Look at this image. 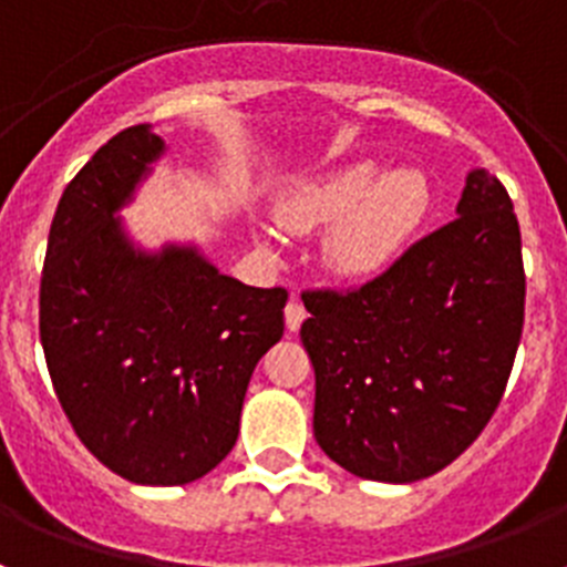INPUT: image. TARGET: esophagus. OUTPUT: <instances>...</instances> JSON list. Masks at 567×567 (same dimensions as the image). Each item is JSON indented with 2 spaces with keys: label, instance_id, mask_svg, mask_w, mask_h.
I'll list each match as a JSON object with an SVG mask.
<instances>
[{
  "label": "esophagus",
  "instance_id": "1",
  "mask_svg": "<svg viewBox=\"0 0 567 567\" xmlns=\"http://www.w3.org/2000/svg\"><path fill=\"white\" fill-rule=\"evenodd\" d=\"M284 318H287V329L289 332H298L300 323H303V318H307V309L300 307L298 300H289L287 309H284Z\"/></svg>",
  "mask_w": 567,
  "mask_h": 567
}]
</instances>
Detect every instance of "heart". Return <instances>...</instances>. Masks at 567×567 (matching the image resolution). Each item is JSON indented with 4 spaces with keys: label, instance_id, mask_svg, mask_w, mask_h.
Instances as JSON below:
<instances>
[{
    "label": "heart",
    "instance_id": "obj_1",
    "mask_svg": "<svg viewBox=\"0 0 567 567\" xmlns=\"http://www.w3.org/2000/svg\"><path fill=\"white\" fill-rule=\"evenodd\" d=\"M432 209V184L417 167L380 173L358 162L300 182L280 202L278 218L292 233L334 224L327 238L329 267L343 278H374L409 244Z\"/></svg>",
    "mask_w": 567,
    "mask_h": 567
}]
</instances>
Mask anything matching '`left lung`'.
<instances>
[{"instance_id": "8db88e82", "label": "left lung", "mask_w": 567, "mask_h": 567, "mask_svg": "<svg viewBox=\"0 0 567 567\" xmlns=\"http://www.w3.org/2000/svg\"><path fill=\"white\" fill-rule=\"evenodd\" d=\"M315 440L340 468L417 483L497 412L525 320L523 240L508 193L471 169L457 218L360 289L303 292Z\"/></svg>"}]
</instances>
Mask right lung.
<instances>
[{
	"instance_id": "add662e5",
	"label": "right lung",
	"mask_w": 567,
	"mask_h": 567,
	"mask_svg": "<svg viewBox=\"0 0 567 567\" xmlns=\"http://www.w3.org/2000/svg\"><path fill=\"white\" fill-rule=\"evenodd\" d=\"M162 153L150 124H135L68 184L48 235L39 334L87 452L130 483L187 485L233 452L289 295L221 275L195 247H135L115 213Z\"/></svg>"
}]
</instances>
